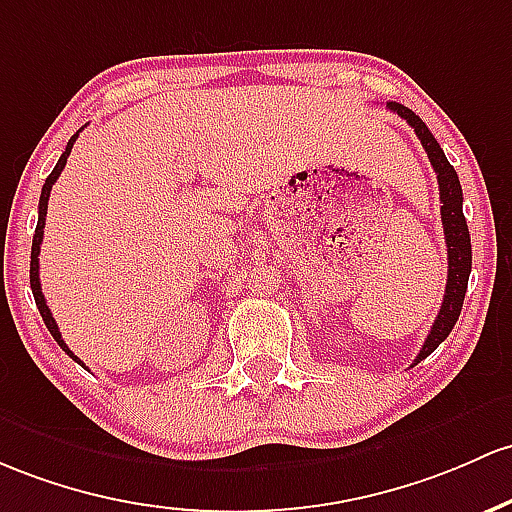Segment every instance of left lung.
I'll use <instances>...</instances> for the list:
<instances>
[{"mask_svg":"<svg viewBox=\"0 0 512 512\" xmlns=\"http://www.w3.org/2000/svg\"><path fill=\"white\" fill-rule=\"evenodd\" d=\"M389 109L393 114H398L401 119L408 121V126L413 128L415 136L423 143L425 153L430 157L432 170L437 172V184H440V201H442V226H445V243H447V286H445V299H442L440 313H437L435 323H432L425 345L420 347L418 357L413 364L423 362L430 352H435L440 347V342L452 333L454 323H457L459 313H462V303L466 294V284H469V272H471V238H469V226H466V218L462 211V184H459L457 172L449 165V160L442 153L440 143L435 136L428 131L423 119L415 116L408 106L398 104V101H389Z\"/></svg>","mask_w":512,"mask_h":512,"instance_id":"1","label":"left lung"}]
</instances>
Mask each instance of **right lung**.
I'll return each mask as SVG.
<instances>
[{"label": "right lung", "mask_w": 512, "mask_h": 512, "mask_svg": "<svg viewBox=\"0 0 512 512\" xmlns=\"http://www.w3.org/2000/svg\"><path fill=\"white\" fill-rule=\"evenodd\" d=\"M77 136H80V131H77L75 136L70 138V143H67L65 153L60 155L58 165L53 167V172L48 174L46 184H43L41 201H38V226H36V235H33V245H31V289H33V299H36V306H38V311H41V318H43V323H46V328L50 330V335H53L55 342H58V345L63 347V350L67 352V355H70L72 359H75L77 364H82V359L77 357V355H72V350H70V347L65 345L63 335H60V330H58V323H55L53 313H50V308H48V303H46V296H43V291H41V279H38V255H41L43 228H46V213H48V199H50V189H53L55 179H58V177H60V172H63V167H65V162H67V155H70V150H72V145H75ZM82 367H84V364H82ZM84 369H87V367H84Z\"/></svg>", "instance_id": "add662e5"}]
</instances>
